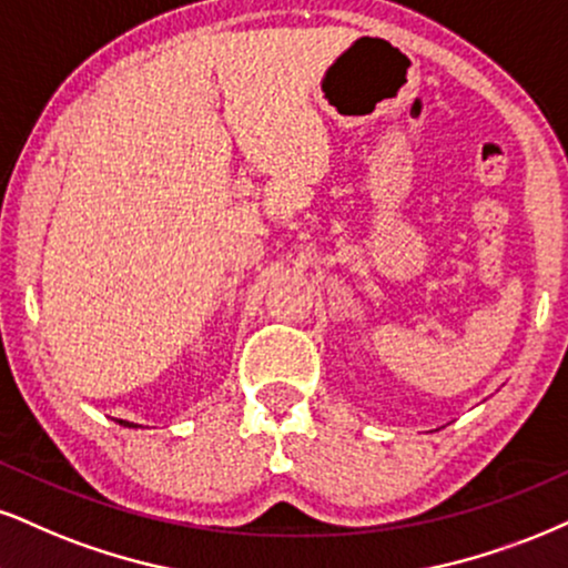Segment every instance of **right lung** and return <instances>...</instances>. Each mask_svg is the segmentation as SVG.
Instances as JSON below:
<instances>
[{"instance_id": "add662e5", "label": "right lung", "mask_w": 568, "mask_h": 568, "mask_svg": "<svg viewBox=\"0 0 568 568\" xmlns=\"http://www.w3.org/2000/svg\"><path fill=\"white\" fill-rule=\"evenodd\" d=\"M118 424H123V426H134V424H129V422H118Z\"/></svg>"}]
</instances>
